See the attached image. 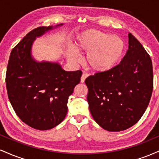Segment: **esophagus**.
Returning <instances> with one entry per match:
<instances>
[{
	"mask_svg": "<svg viewBox=\"0 0 159 159\" xmlns=\"http://www.w3.org/2000/svg\"><path fill=\"white\" fill-rule=\"evenodd\" d=\"M87 76H88V74H87V73L82 74L81 78V83H84V82L85 81V79L87 78Z\"/></svg>",
	"mask_w": 159,
	"mask_h": 159,
	"instance_id": "esophagus-1",
	"label": "esophagus"
}]
</instances>
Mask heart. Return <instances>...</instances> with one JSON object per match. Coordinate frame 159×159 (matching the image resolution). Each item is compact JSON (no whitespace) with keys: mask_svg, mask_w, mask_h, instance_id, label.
<instances>
[{"mask_svg":"<svg viewBox=\"0 0 159 159\" xmlns=\"http://www.w3.org/2000/svg\"><path fill=\"white\" fill-rule=\"evenodd\" d=\"M75 48L87 53L86 63L91 70L104 72L114 69L120 63L125 51V43L120 36L107 32L88 30L78 36ZM67 57L70 61L76 63L79 57L75 51H68Z\"/></svg>","mask_w":159,"mask_h":159,"instance_id":"heart-1","label":"heart"}]
</instances>
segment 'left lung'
Masks as SVG:
<instances>
[{"instance_id":"8db88e82","label":"left lung","mask_w":159,"mask_h":159,"mask_svg":"<svg viewBox=\"0 0 159 159\" xmlns=\"http://www.w3.org/2000/svg\"><path fill=\"white\" fill-rule=\"evenodd\" d=\"M91 115L102 129L120 132L138 122L153 89L152 63L143 45L129 34V49L120 64L86 78Z\"/></svg>"}]
</instances>
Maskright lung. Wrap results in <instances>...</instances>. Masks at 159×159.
I'll use <instances>...</instances> for the list:
<instances>
[{"label": "right lung", "instance_id": "add662e5", "mask_svg": "<svg viewBox=\"0 0 159 159\" xmlns=\"http://www.w3.org/2000/svg\"><path fill=\"white\" fill-rule=\"evenodd\" d=\"M55 27L29 32L12 50L6 74L10 102L18 116L29 126L48 130L64 120L69 96L79 84L81 70L65 71L55 62H38L32 57L33 43Z\"/></svg>", "mask_w": 159, "mask_h": 159}]
</instances>
